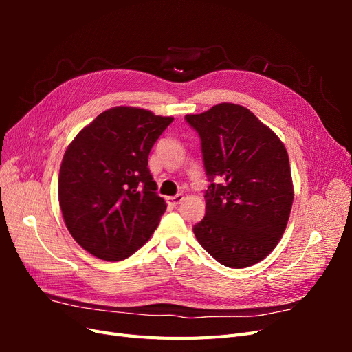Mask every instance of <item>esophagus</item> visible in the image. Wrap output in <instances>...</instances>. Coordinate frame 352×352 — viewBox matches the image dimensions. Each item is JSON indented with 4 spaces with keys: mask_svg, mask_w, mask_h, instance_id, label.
Instances as JSON below:
<instances>
[{
    "mask_svg": "<svg viewBox=\"0 0 352 352\" xmlns=\"http://www.w3.org/2000/svg\"><path fill=\"white\" fill-rule=\"evenodd\" d=\"M182 201H184V195H180V194L175 195V197H167V204L172 206V207L179 206Z\"/></svg>",
    "mask_w": 352,
    "mask_h": 352,
    "instance_id": "obj_1",
    "label": "esophagus"
}]
</instances>
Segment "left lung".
<instances>
[{
  "instance_id": "8db88e82",
  "label": "left lung",
  "mask_w": 352,
  "mask_h": 352,
  "mask_svg": "<svg viewBox=\"0 0 352 352\" xmlns=\"http://www.w3.org/2000/svg\"><path fill=\"white\" fill-rule=\"evenodd\" d=\"M185 119L201 138L211 182L195 236L226 267L257 264L279 243L291 214L294 185L286 148L238 104L221 102Z\"/></svg>"
}]
</instances>
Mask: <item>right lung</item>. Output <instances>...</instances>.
I'll list each match as a JSON object with an SVG mask.
<instances>
[{"label":"right lung","instance_id":"right-lung-1","mask_svg":"<svg viewBox=\"0 0 352 352\" xmlns=\"http://www.w3.org/2000/svg\"><path fill=\"white\" fill-rule=\"evenodd\" d=\"M173 117L113 107L76 135L63 157L58 201L66 226L83 250L120 261L151 238L166 211L148 155Z\"/></svg>","mask_w":352,"mask_h":352}]
</instances>
